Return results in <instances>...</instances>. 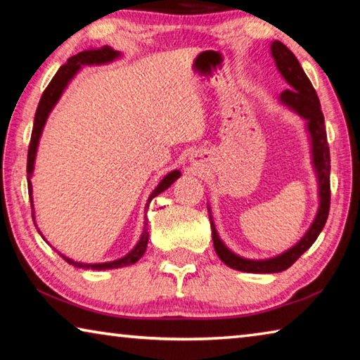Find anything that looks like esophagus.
<instances>
[{
	"label": "esophagus",
	"mask_w": 360,
	"mask_h": 360,
	"mask_svg": "<svg viewBox=\"0 0 360 360\" xmlns=\"http://www.w3.org/2000/svg\"><path fill=\"white\" fill-rule=\"evenodd\" d=\"M191 160H192V163H193V165H198V163H200V162H202V157H200L198 154H193V155L191 157Z\"/></svg>",
	"instance_id": "34e87169"
}]
</instances>
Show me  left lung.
Here are the masks:
<instances>
[{"mask_svg": "<svg viewBox=\"0 0 360 360\" xmlns=\"http://www.w3.org/2000/svg\"><path fill=\"white\" fill-rule=\"evenodd\" d=\"M271 57L275 58V65L281 76L289 84L288 90H284L279 96V101L288 106L290 111L300 115L307 120V130L311 139V157L316 176H318L319 186V208L316 214L311 227L302 236L297 245L292 246L288 251L275 255L270 259L252 260L245 259L231 252L219 238L214 222L211 219L212 230V243H214V251L225 265L233 268V270L246 271V273H279L288 270L300 255L311 248L313 243L318 238L321 230L324 229L327 222L328 210H330V150L327 144V133L324 125V114L321 111V103L318 94L309 82L308 76L304 75L303 68L298 63L297 57L285 47L281 41H273L270 46ZM210 211V208H208Z\"/></svg>", "mask_w": 360, "mask_h": 360, "instance_id": "1", "label": "left lung"}]
</instances>
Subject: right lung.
<instances>
[{"label":"right lung","mask_w":360,"mask_h":360,"mask_svg":"<svg viewBox=\"0 0 360 360\" xmlns=\"http://www.w3.org/2000/svg\"><path fill=\"white\" fill-rule=\"evenodd\" d=\"M120 52L114 51L111 47H101V49H90V51H84L79 52L77 56H72L71 58H68L63 66H60V70L57 71V75L52 77V81L49 82V85L42 94L38 109H36L34 114V124H33V131H32V139H30V148H28V158H27V179H28V193H30V202H32V210H33V188H32V174L34 169V158H36V152H38V144H39V138L42 129H44L46 122L49 114L53 109V106L57 105V101L60 100V96L65 92L66 85L70 84V81L72 77L77 75V71L82 68L84 65H105L112 62V60L119 58ZM181 176L179 169H174V172H169L165 178H163L158 186L154 188V192L149 195L148 203H146L144 211L148 212L149 210V203L152 202V198L160 195L163 191L173 184V182L178 179ZM39 231V230H38ZM148 241H149V231H148V219L144 222V229L143 233L139 236V241L136 243V246L131 249V251L124 255L122 259L112 260V262H105V264H81V262H75L71 260L66 255L60 254L62 257L68 262L70 265H75L77 268H90V270H109V268H120V266H127L131 264H136V262L143 257V254L146 252V248H148Z\"/></svg>","instance_id":"add662e5"}]
</instances>
